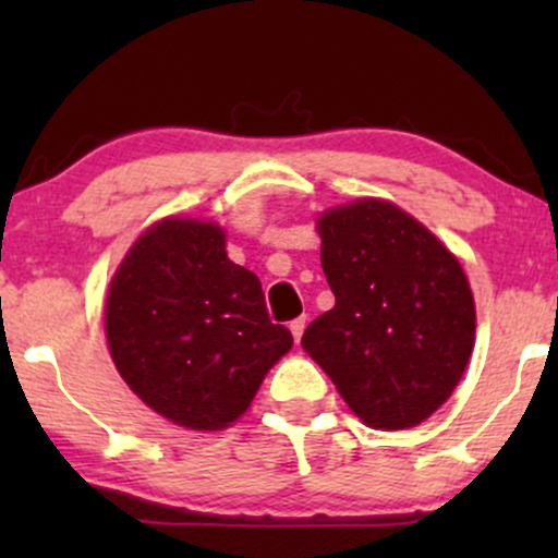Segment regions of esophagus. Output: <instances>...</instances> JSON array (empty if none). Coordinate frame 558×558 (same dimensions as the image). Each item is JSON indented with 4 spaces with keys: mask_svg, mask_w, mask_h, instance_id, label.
<instances>
[{
    "mask_svg": "<svg viewBox=\"0 0 558 558\" xmlns=\"http://www.w3.org/2000/svg\"><path fill=\"white\" fill-rule=\"evenodd\" d=\"M288 328H291V332H293V341H301V336H304V328H306V319L304 317H296V319H291V325H288Z\"/></svg>",
    "mask_w": 558,
    "mask_h": 558,
    "instance_id": "1",
    "label": "esophagus"
}]
</instances>
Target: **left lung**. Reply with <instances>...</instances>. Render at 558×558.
Listing matches in <instances>:
<instances>
[{"instance_id": "left-lung-1", "label": "left lung", "mask_w": 558, "mask_h": 558, "mask_svg": "<svg viewBox=\"0 0 558 558\" xmlns=\"http://www.w3.org/2000/svg\"><path fill=\"white\" fill-rule=\"evenodd\" d=\"M336 306L301 345L364 425H420L453 393L475 345V299L459 259L403 209L360 198L319 217Z\"/></svg>"}]
</instances>
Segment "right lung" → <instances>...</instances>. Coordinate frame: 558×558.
<instances>
[{
  "mask_svg": "<svg viewBox=\"0 0 558 558\" xmlns=\"http://www.w3.org/2000/svg\"><path fill=\"white\" fill-rule=\"evenodd\" d=\"M105 330L133 393L189 430L239 420L293 345L267 315L257 275L228 259L222 228L189 217L133 243L107 293Z\"/></svg>",
  "mask_w": 558,
  "mask_h": 558,
  "instance_id": "obj_1",
  "label": "right lung"
}]
</instances>
